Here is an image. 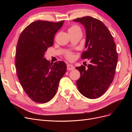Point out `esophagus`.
Instances as JSON below:
<instances>
[{
    "instance_id": "34e87169",
    "label": "esophagus",
    "mask_w": 132,
    "mask_h": 132,
    "mask_svg": "<svg viewBox=\"0 0 132 132\" xmlns=\"http://www.w3.org/2000/svg\"><path fill=\"white\" fill-rule=\"evenodd\" d=\"M75 69V67L71 64H68L67 65V70H72Z\"/></svg>"
}]
</instances>
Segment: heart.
I'll return each instance as SVG.
<instances>
[{"mask_svg": "<svg viewBox=\"0 0 132 132\" xmlns=\"http://www.w3.org/2000/svg\"><path fill=\"white\" fill-rule=\"evenodd\" d=\"M80 29L78 25H72L70 28L68 30V31H74ZM65 56L67 59H71V58H73V53L70 52H67L65 53Z\"/></svg>", "mask_w": 132, "mask_h": 132, "instance_id": "heart-1", "label": "heart"}]
</instances>
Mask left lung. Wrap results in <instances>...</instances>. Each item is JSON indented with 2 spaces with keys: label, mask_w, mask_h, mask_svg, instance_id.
<instances>
[{
  "label": "left lung",
  "mask_w": 132,
  "mask_h": 132,
  "mask_svg": "<svg viewBox=\"0 0 132 132\" xmlns=\"http://www.w3.org/2000/svg\"><path fill=\"white\" fill-rule=\"evenodd\" d=\"M73 21L85 26L87 50L81 58L88 59L90 62L87 68L84 65L76 67L80 73V78L77 81L78 89L87 98H98L113 80L118 61L116 43L109 29L99 20L85 16Z\"/></svg>",
  "instance_id": "1"
}]
</instances>
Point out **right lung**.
I'll return each instance as SVG.
<instances>
[{
	"label": "right lung",
	"instance_id": "1",
	"mask_svg": "<svg viewBox=\"0 0 132 132\" xmlns=\"http://www.w3.org/2000/svg\"><path fill=\"white\" fill-rule=\"evenodd\" d=\"M64 22L35 21L19 36L15 61L18 77L27 95L36 102L44 103L52 99L66 72L65 62L50 63L43 58Z\"/></svg>",
	"mask_w": 132,
	"mask_h": 132
}]
</instances>
